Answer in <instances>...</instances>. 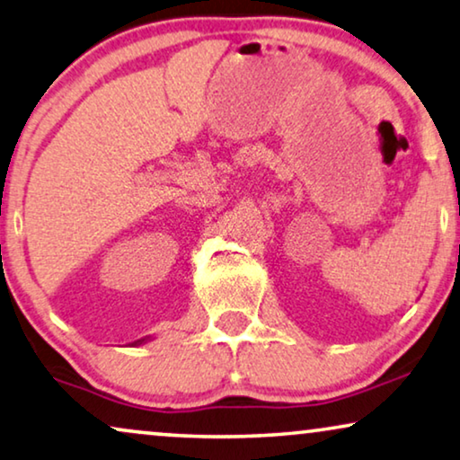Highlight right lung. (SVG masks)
<instances>
[{"label": "right lung", "instance_id": "obj_1", "mask_svg": "<svg viewBox=\"0 0 460 460\" xmlns=\"http://www.w3.org/2000/svg\"><path fill=\"white\" fill-rule=\"evenodd\" d=\"M152 338L150 335H147V338H141V340H137V341H133V346H141V344H146V341H150Z\"/></svg>", "mask_w": 460, "mask_h": 460}]
</instances>
